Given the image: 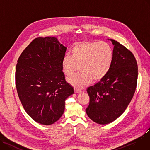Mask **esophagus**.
<instances>
[{
  "label": "esophagus",
  "mask_w": 150,
  "mask_h": 150,
  "mask_svg": "<svg viewBox=\"0 0 150 150\" xmlns=\"http://www.w3.org/2000/svg\"><path fill=\"white\" fill-rule=\"evenodd\" d=\"M74 92L76 93H79L81 92V90L78 89V88H74Z\"/></svg>",
  "instance_id": "1"
}]
</instances>
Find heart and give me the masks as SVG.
<instances>
[{
	"label": "heart",
	"mask_w": 150,
	"mask_h": 150,
	"mask_svg": "<svg viewBox=\"0 0 150 150\" xmlns=\"http://www.w3.org/2000/svg\"><path fill=\"white\" fill-rule=\"evenodd\" d=\"M114 57L113 50L105 42H82L76 43L71 56L66 55L62 61V68L70 76L80 68L81 71L68 78V82L81 88L91 80L99 81L108 73Z\"/></svg>",
	"instance_id": "obj_1"
}]
</instances>
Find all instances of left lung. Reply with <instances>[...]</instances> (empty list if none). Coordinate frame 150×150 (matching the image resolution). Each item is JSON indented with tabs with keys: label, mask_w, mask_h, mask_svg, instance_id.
<instances>
[{
	"label": "left lung",
	"mask_w": 150,
	"mask_h": 150,
	"mask_svg": "<svg viewBox=\"0 0 150 150\" xmlns=\"http://www.w3.org/2000/svg\"><path fill=\"white\" fill-rule=\"evenodd\" d=\"M114 45L112 64L108 73L86 91L90 103L86 108L88 117L99 124H107L125 111L136 91L138 67L131 51L119 42Z\"/></svg>",
	"instance_id": "left-lung-1"
}]
</instances>
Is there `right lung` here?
I'll return each mask as SVG.
<instances>
[{"label":"right lung","instance_id":"obj_1","mask_svg":"<svg viewBox=\"0 0 150 150\" xmlns=\"http://www.w3.org/2000/svg\"><path fill=\"white\" fill-rule=\"evenodd\" d=\"M66 50L56 38L38 37L17 60V94L26 113L40 124L58 120L64 114L65 100L74 93L62 68Z\"/></svg>","mask_w":150,"mask_h":150}]
</instances>
